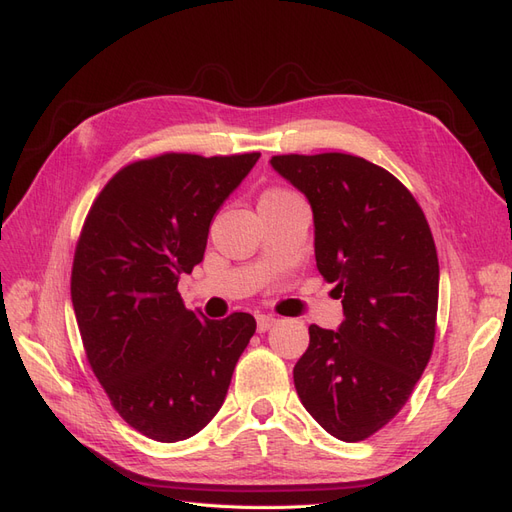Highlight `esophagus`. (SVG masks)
Segmentation results:
<instances>
[{"instance_id":"1","label":"esophagus","mask_w":512,"mask_h":512,"mask_svg":"<svg viewBox=\"0 0 512 512\" xmlns=\"http://www.w3.org/2000/svg\"><path fill=\"white\" fill-rule=\"evenodd\" d=\"M276 323H278V319L272 317V315H259L257 317V329H259V332H268V329L274 327Z\"/></svg>"}]
</instances>
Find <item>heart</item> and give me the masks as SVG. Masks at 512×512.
<instances>
[{
    "mask_svg": "<svg viewBox=\"0 0 512 512\" xmlns=\"http://www.w3.org/2000/svg\"><path fill=\"white\" fill-rule=\"evenodd\" d=\"M287 195H293V193H289V191H270L263 197H287ZM263 197H261V200H263Z\"/></svg>",
    "mask_w": 512,
    "mask_h": 512,
    "instance_id": "b5f03b06",
    "label": "heart"
}]
</instances>
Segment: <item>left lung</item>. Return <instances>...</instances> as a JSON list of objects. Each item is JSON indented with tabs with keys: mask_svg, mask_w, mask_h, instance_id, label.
<instances>
[{
	"mask_svg": "<svg viewBox=\"0 0 512 512\" xmlns=\"http://www.w3.org/2000/svg\"><path fill=\"white\" fill-rule=\"evenodd\" d=\"M270 166L306 195L317 268L344 310L338 329L308 327L295 389L327 434L364 440L402 410L434 349L430 225L398 178L361 157L278 155Z\"/></svg>",
	"mask_w": 512,
	"mask_h": 512,
	"instance_id": "left-lung-1",
	"label": "left lung"
}]
</instances>
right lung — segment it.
I'll return each mask as SVG.
<instances>
[{"label": "right lung", "instance_id": "add662e5", "mask_svg": "<svg viewBox=\"0 0 512 512\" xmlns=\"http://www.w3.org/2000/svg\"><path fill=\"white\" fill-rule=\"evenodd\" d=\"M259 157L136 161L114 174L82 227L72 306L87 359L119 415L157 442L204 430L255 334L249 312L206 319L176 287L204 259L214 214Z\"/></svg>", "mask_w": 512, "mask_h": 512}]
</instances>
